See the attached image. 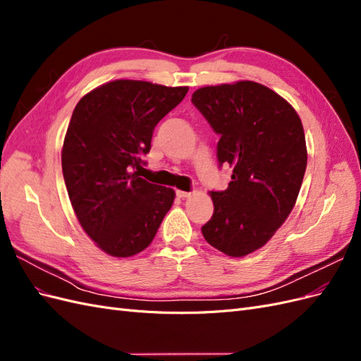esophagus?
Instances as JSON below:
<instances>
[{"instance_id":"esophagus-1","label":"esophagus","mask_w":361,"mask_h":361,"mask_svg":"<svg viewBox=\"0 0 361 361\" xmlns=\"http://www.w3.org/2000/svg\"><path fill=\"white\" fill-rule=\"evenodd\" d=\"M176 195H178L179 199H185V197H190L191 192H188V191H180V190H178V191H176Z\"/></svg>"}]
</instances>
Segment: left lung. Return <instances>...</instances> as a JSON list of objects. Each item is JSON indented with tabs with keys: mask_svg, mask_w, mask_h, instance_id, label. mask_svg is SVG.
<instances>
[{
	"mask_svg": "<svg viewBox=\"0 0 361 361\" xmlns=\"http://www.w3.org/2000/svg\"><path fill=\"white\" fill-rule=\"evenodd\" d=\"M191 102L220 135L216 158L233 169L224 191H211L214 215L202 227L207 244L232 257L264 247L286 221L307 166L300 116L255 81L207 85Z\"/></svg>",
	"mask_w": 361,
	"mask_h": 361,
	"instance_id": "1",
	"label": "left lung"
}]
</instances>
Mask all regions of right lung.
<instances>
[{"mask_svg": "<svg viewBox=\"0 0 361 361\" xmlns=\"http://www.w3.org/2000/svg\"><path fill=\"white\" fill-rule=\"evenodd\" d=\"M188 92L116 80L82 96L64 137L61 169L76 218L106 255L129 257L150 245L174 191L140 178L154 129Z\"/></svg>", "mask_w": 361, "mask_h": 361, "instance_id": "right-lung-1", "label": "right lung"}]
</instances>
